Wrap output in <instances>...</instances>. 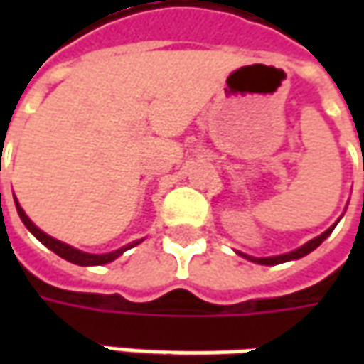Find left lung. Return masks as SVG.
Returning a JSON list of instances; mask_svg holds the SVG:
<instances>
[{"label":"left lung","mask_w":364,"mask_h":364,"mask_svg":"<svg viewBox=\"0 0 364 364\" xmlns=\"http://www.w3.org/2000/svg\"><path fill=\"white\" fill-rule=\"evenodd\" d=\"M343 216V214H341ZM341 220V218H337V222ZM337 222L333 224V226H329L323 234H320V236H316L314 240H310V242H306L304 245H300V247H296V250H292V252L289 253H282V255H273V257H253V255H247V253H242V252H236L237 255H242L244 259L252 261V263H257V265H279V263H287V261H296L300 259V257H304V255H308V253H312L318 245L326 240V237L333 232V228L337 226Z\"/></svg>","instance_id":"8db88e82"}]
</instances>
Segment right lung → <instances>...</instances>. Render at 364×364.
<instances>
[{
	"mask_svg": "<svg viewBox=\"0 0 364 364\" xmlns=\"http://www.w3.org/2000/svg\"><path fill=\"white\" fill-rule=\"evenodd\" d=\"M15 206H17V213H19L21 220H23L25 226H27L28 232H31V234H33L41 244H44L48 250H52L56 255H60L62 259L70 261V263H74V265L91 267V265H105V263H111V261H114L117 257H120V255L127 252V250H130V247H134V245H138L140 242H144V240H136V242H132V244L122 245L120 250H114V252H109V253L82 252V250H77V247H72V245L64 244V242H60V240H56V237L48 236L46 232H43L38 226H35V222L31 220L27 214H25V210L21 208L17 198H15Z\"/></svg>",
	"mask_w": 364,
	"mask_h": 364,
	"instance_id": "add662e5",
	"label": "right lung"
}]
</instances>
